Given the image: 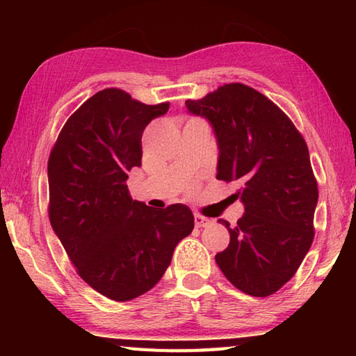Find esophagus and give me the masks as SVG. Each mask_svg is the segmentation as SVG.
Masks as SVG:
<instances>
[{
	"label": "esophagus",
	"mask_w": 356,
	"mask_h": 356,
	"mask_svg": "<svg viewBox=\"0 0 356 356\" xmlns=\"http://www.w3.org/2000/svg\"><path fill=\"white\" fill-rule=\"evenodd\" d=\"M210 222H212V220L207 218V216H202L200 213L195 215V226L196 227H206L210 225Z\"/></svg>",
	"instance_id": "1"
}]
</instances>
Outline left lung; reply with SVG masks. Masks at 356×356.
<instances>
[{
  "label": "left lung",
  "mask_w": 356,
  "mask_h": 356,
  "mask_svg": "<svg viewBox=\"0 0 356 356\" xmlns=\"http://www.w3.org/2000/svg\"><path fill=\"white\" fill-rule=\"evenodd\" d=\"M185 105L212 124L216 179L242 186L245 213L232 227L218 220L231 242L215 261L238 291L268 297L297 273L314 240L318 188L308 146L292 120L246 84H225Z\"/></svg>",
  "instance_id": "1"
}]
</instances>
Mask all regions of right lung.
<instances>
[{
    "label": "right lung",
    "mask_w": 356,
    "mask_h": 356,
    "mask_svg": "<svg viewBox=\"0 0 356 356\" xmlns=\"http://www.w3.org/2000/svg\"><path fill=\"white\" fill-rule=\"evenodd\" d=\"M168 108L104 89L67 119L48 159L53 231L76 273L114 301L150 291L195 227L184 204L156 210L129 193V171L141 166L143 131Z\"/></svg>",
    "instance_id": "1"
}]
</instances>
